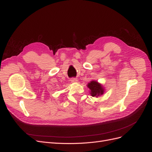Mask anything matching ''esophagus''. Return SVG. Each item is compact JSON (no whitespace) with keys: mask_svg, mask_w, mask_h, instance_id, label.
Wrapping results in <instances>:
<instances>
[{"mask_svg":"<svg viewBox=\"0 0 152 152\" xmlns=\"http://www.w3.org/2000/svg\"><path fill=\"white\" fill-rule=\"evenodd\" d=\"M70 81L72 82V83H76V82H77V79H75V78H72V79H71Z\"/></svg>","mask_w":152,"mask_h":152,"instance_id":"obj_1","label":"esophagus"}]
</instances>
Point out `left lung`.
Wrapping results in <instances>:
<instances>
[{"mask_svg":"<svg viewBox=\"0 0 152 152\" xmlns=\"http://www.w3.org/2000/svg\"><path fill=\"white\" fill-rule=\"evenodd\" d=\"M87 86L90 89V94L93 97L98 98V96L103 95L105 91L103 85L96 80H91L87 84Z\"/></svg>","mask_w":152,"mask_h":152,"instance_id":"8db88e82","label":"left lung"}]
</instances>
